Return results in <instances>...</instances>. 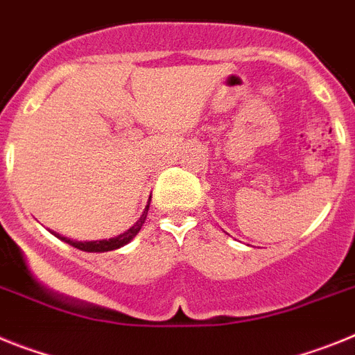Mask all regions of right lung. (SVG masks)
<instances>
[{
    "mask_svg": "<svg viewBox=\"0 0 355 355\" xmlns=\"http://www.w3.org/2000/svg\"><path fill=\"white\" fill-rule=\"evenodd\" d=\"M148 209H150V203H148V205H146V209H144V212H143V214H141L139 220L135 221V223L132 225L130 229L126 230V232L119 234V236L110 237V239H101V241H73V239H69V237H64V236H60V234H57V232H51V234H53L55 237H58L60 241L67 243V245L75 246V248H78V250H84V252H110V250H118V248L125 246L126 243H130L132 239H134V237L137 236V232H139L141 227H143L144 220H146Z\"/></svg>",
    "mask_w": 355,
    "mask_h": 355,
    "instance_id": "obj_1",
    "label": "right lung"
}]
</instances>
